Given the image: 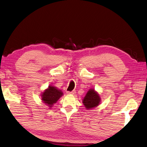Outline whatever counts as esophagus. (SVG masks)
I'll list each match as a JSON object with an SVG mask.
<instances>
[{
  "label": "esophagus",
  "mask_w": 147,
  "mask_h": 147,
  "mask_svg": "<svg viewBox=\"0 0 147 147\" xmlns=\"http://www.w3.org/2000/svg\"><path fill=\"white\" fill-rule=\"evenodd\" d=\"M75 93H76L75 90H73L72 92H67V93L68 94H75Z\"/></svg>",
  "instance_id": "obj_1"
}]
</instances>
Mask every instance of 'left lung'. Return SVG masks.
Here are the masks:
<instances>
[{
    "instance_id": "left-lung-1",
    "label": "left lung",
    "mask_w": 147,
    "mask_h": 147,
    "mask_svg": "<svg viewBox=\"0 0 147 147\" xmlns=\"http://www.w3.org/2000/svg\"><path fill=\"white\" fill-rule=\"evenodd\" d=\"M101 102V97L99 94L94 88L88 90L86 96L82 99V103L87 110H90L96 107Z\"/></svg>"
}]
</instances>
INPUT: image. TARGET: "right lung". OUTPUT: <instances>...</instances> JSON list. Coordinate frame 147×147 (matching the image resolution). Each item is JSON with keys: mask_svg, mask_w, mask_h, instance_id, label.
I'll return each instance as SVG.
<instances>
[{"mask_svg": "<svg viewBox=\"0 0 147 147\" xmlns=\"http://www.w3.org/2000/svg\"><path fill=\"white\" fill-rule=\"evenodd\" d=\"M63 95V93L60 89L53 86H49L42 92L41 98L42 102L51 109Z\"/></svg>", "mask_w": 147, "mask_h": 147, "instance_id": "obj_1", "label": "right lung"}]
</instances>
